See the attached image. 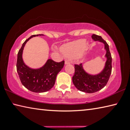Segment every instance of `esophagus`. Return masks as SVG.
Instances as JSON below:
<instances>
[{"instance_id":"obj_1","label":"esophagus","mask_w":130,"mask_h":130,"mask_svg":"<svg viewBox=\"0 0 130 130\" xmlns=\"http://www.w3.org/2000/svg\"><path fill=\"white\" fill-rule=\"evenodd\" d=\"M70 63H71V62H70V61L69 60H67V59H66L65 61V63L66 65H67V64H69Z\"/></svg>"}]
</instances>
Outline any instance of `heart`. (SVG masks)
I'll list each match as a JSON object with an SVG mask.
<instances>
[{"label":"heart","instance_id":"b5f03b06","mask_svg":"<svg viewBox=\"0 0 130 130\" xmlns=\"http://www.w3.org/2000/svg\"><path fill=\"white\" fill-rule=\"evenodd\" d=\"M87 47L85 39H79L63 45L61 51L66 57L75 58L83 54Z\"/></svg>","mask_w":130,"mask_h":130}]
</instances>
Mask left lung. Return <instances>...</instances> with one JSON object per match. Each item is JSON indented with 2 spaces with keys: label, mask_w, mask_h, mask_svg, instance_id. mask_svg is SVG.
Here are the masks:
<instances>
[{
  "label": "left lung",
  "mask_w": 130,
  "mask_h": 130,
  "mask_svg": "<svg viewBox=\"0 0 130 130\" xmlns=\"http://www.w3.org/2000/svg\"><path fill=\"white\" fill-rule=\"evenodd\" d=\"M94 41L104 43L106 51V61L104 69L100 73L91 75L86 73L82 67V63L75 65V73L72 77L73 83L80 91L87 93H93L101 90L106 85L112 72V56L109 45L101 36L93 34L91 36Z\"/></svg>",
  "instance_id": "8db88e82"
}]
</instances>
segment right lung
<instances>
[{"label":"right lung","instance_id":"right-lung-1","mask_svg":"<svg viewBox=\"0 0 130 130\" xmlns=\"http://www.w3.org/2000/svg\"><path fill=\"white\" fill-rule=\"evenodd\" d=\"M44 35H34L25 41L18 53L17 71L21 82L25 87L34 92L48 91L54 86L57 74L62 69L65 61L57 62L48 59L45 65L39 69H31L25 64L22 59V51L26 43L33 37Z\"/></svg>","mask_w":130,"mask_h":130}]
</instances>
